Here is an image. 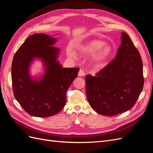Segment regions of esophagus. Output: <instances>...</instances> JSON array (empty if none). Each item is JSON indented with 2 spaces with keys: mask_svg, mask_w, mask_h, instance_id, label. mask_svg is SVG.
Wrapping results in <instances>:
<instances>
[{
  "mask_svg": "<svg viewBox=\"0 0 153 153\" xmlns=\"http://www.w3.org/2000/svg\"><path fill=\"white\" fill-rule=\"evenodd\" d=\"M85 71L84 70V69H80V71H79V72H78V76H84V75H85Z\"/></svg>",
  "mask_w": 153,
  "mask_h": 153,
  "instance_id": "1",
  "label": "esophagus"
}]
</instances>
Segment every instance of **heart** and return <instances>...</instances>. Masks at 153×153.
<instances>
[{
    "label": "heart",
    "mask_w": 153,
    "mask_h": 153,
    "mask_svg": "<svg viewBox=\"0 0 153 153\" xmlns=\"http://www.w3.org/2000/svg\"><path fill=\"white\" fill-rule=\"evenodd\" d=\"M103 41L99 39H92L78 46L77 49L82 54H89L97 52L92 58L94 65L101 68L105 66L106 62L113 52V49L109 46H105ZM68 54L69 57L75 58L76 52L71 48L68 49Z\"/></svg>",
    "instance_id": "heart-1"
}]
</instances>
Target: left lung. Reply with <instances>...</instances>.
Returning a JSON list of instances; mask_svg holds the SVG:
<instances>
[{
  "label": "left lung",
  "mask_w": 153,
  "mask_h": 153,
  "mask_svg": "<svg viewBox=\"0 0 153 153\" xmlns=\"http://www.w3.org/2000/svg\"><path fill=\"white\" fill-rule=\"evenodd\" d=\"M121 45L115 57L96 76L87 75V100L96 112L114 116L131 109L143 89V65L133 41L122 32Z\"/></svg>",
  "instance_id": "left-lung-1"
}]
</instances>
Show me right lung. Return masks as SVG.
Returning a JSON list of instances; mask_svg holds the SVG:
<instances>
[{
    "label": "right lung",
    "mask_w": 153,
    "mask_h": 153,
    "mask_svg": "<svg viewBox=\"0 0 153 153\" xmlns=\"http://www.w3.org/2000/svg\"><path fill=\"white\" fill-rule=\"evenodd\" d=\"M54 38L34 34L26 39L14 55L11 79L15 98L32 116L47 117L59 113L66 103V91L77 76L78 68H64L56 61L59 49L52 47ZM34 57L43 60L47 67L39 82L32 81L28 66Z\"/></svg>",
    "instance_id": "obj_1"
}]
</instances>
